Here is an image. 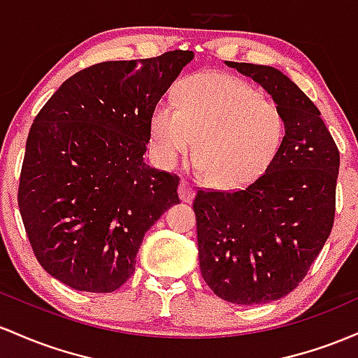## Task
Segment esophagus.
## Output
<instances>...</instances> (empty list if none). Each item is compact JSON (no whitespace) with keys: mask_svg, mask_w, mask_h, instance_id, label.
Masks as SVG:
<instances>
[{"mask_svg":"<svg viewBox=\"0 0 358 358\" xmlns=\"http://www.w3.org/2000/svg\"><path fill=\"white\" fill-rule=\"evenodd\" d=\"M194 189L186 182V180H180L179 182V198L182 203H191L194 199Z\"/></svg>","mask_w":358,"mask_h":358,"instance_id":"34e87169","label":"esophagus"}]
</instances>
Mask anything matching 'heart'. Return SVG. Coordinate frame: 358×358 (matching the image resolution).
I'll list each match as a JSON object with an SVG mask.
<instances>
[{
  "mask_svg": "<svg viewBox=\"0 0 358 358\" xmlns=\"http://www.w3.org/2000/svg\"><path fill=\"white\" fill-rule=\"evenodd\" d=\"M178 99L179 108L159 101L148 122L162 167L174 169L196 145L198 169L213 186L240 189L262 178L279 155L286 116L254 84L224 72H201L180 84Z\"/></svg>",
  "mask_w": 358,
  "mask_h": 358,
  "instance_id": "heart-1",
  "label": "heart"
}]
</instances>
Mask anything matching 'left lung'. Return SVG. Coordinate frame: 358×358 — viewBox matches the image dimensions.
<instances>
[{"instance_id":"obj_1","label":"left lung","mask_w":358,"mask_h":358,"mask_svg":"<svg viewBox=\"0 0 358 358\" xmlns=\"http://www.w3.org/2000/svg\"><path fill=\"white\" fill-rule=\"evenodd\" d=\"M286 116L272 166L242 191H198L194 208L204 282L233 304L280 299L308 274L330 236L340 152L315 103L271 66L228 62Z\"/></svg>"}]
</instances>
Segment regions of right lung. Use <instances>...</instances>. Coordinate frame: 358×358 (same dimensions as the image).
I'll return each instance as SVG.
<instances>
[{"mask_svg":"<svg viewBox=\"0 0 358 358\" xmlns=\"http://www.w3.org/2000/svg\"><path fill=\"white\" fill-rule=\"evenodd\" d=\"M194 54L108 60L76 72L27 138L18 208L40 266L66 286L113 292L130 279L143 236L179 178L147 166L154 106Z\"/></svg>","mask_w":358,"mask_h":358,"instance_id":"right-lung-1","label":"right lung"}]
</instances>
